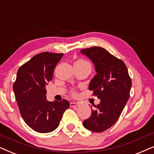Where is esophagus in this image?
<instances>
[{"label":"esophagus","instance_id":"obj_1","mask_svg":"<svg viewBox=\"0 0 154 154\" xmlns=\"http://www.w3.org/2000/svg\"><path fill=\"white\" fill-rule=\"evenodd\" d=\"M79 106V103L78 102H71L70 103V107L71 108H76Z\"/></svg>","mask_w":154,"mask_h":154}]
</instances>
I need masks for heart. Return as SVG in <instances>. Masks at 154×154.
I'll list each match as a JSON object with an SVG mask.
<instances>
[{"mask_svg":"<svg viewBox=\"0 0 154 154\" xmlns=\"http://www.w3.org/2000/svg\"><path fill=\"white\" fill-rule=\"evenodd\" d=\"M77 62H80V63H87V62H86V61L83 60H79L77 61Z\"/></svg>","mask_w":154,"mask_h":154,"instance_id":"b5f03b06","label":"heart"}]
</instances>
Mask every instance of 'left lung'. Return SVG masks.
Instances as JSON below:
<instances>
[{"label": "left lung", "mask_w": 154, "mask_h": 154, "mask_svg": "<svg viewBox=\"0 0 154 154\" xmlns=\"http://www.w3.org/2000/svg\"><path fill=\"white\" fill-rule=\"evenodd\" d=\"M82 54L92 61L96 75L89 89L101 100L83 126L94 132H102L112 127L121 115L129 97L132 81L124 62L105 48L94 46L82 49Z\"/></svg>", "instance_id": "8db88e82"}]
</instances>
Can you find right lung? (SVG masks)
Wrapping results in <instances>:
<instances>
[{"instance_id":"obj_1","label":"right lung","mask_w":154,"mask_h":154,"mask_svg":"<svg viewBox=\"0 0 154 154\" xmlns=\"http://www.w3.org/2000/svg\"><path fill=\"white\" fill-rule=\"evenodd\" d=\"M63 56V53H39L17 71L13 85L15 100L24 122L37 132L48 133L56 130L69 106L65 99L49 102L46 95V86L52 79L55 67Z\"/></svg>"}]
</instances>
